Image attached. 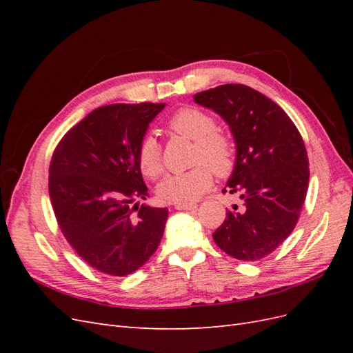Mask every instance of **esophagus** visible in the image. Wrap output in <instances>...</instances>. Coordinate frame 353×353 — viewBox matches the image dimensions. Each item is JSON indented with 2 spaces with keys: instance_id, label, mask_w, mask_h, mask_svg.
Masks as SVG:
<instances>
[{
  "instance_id": "34e87169",
  "label": "esophagus",
  "mask_w": 353,
  "mask_h": 353,
  "mask_svg": "<svg viewBox=\"0 0 353 353\" xmlns=\"http://www.w3.org/2000/svg\"><path fill=\"white\" fill-rule=\"evenodd\" d=\"M196 208H197L196 203H181V205H175V209L178 210H191Z\"/></svg>"
}]
</instances>
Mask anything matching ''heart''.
Returning <instances> with one entry per match:
<instances>
[{
    "mask_svg": "<svg viewBox=\"0 0 353 353\" xmlns=\"http://www.w3.org/2000/svg\"><path fill=\"white\" fill-rule=\"evenodd\" d=\"M168 128L194 141L193 169L170 174L157 187V194L166 203H191L213 184V174L227 176L236 166L237 148L232 137L216 130L212 114L197 108H181L169 117ZM137 165L141 174L156 179L163 170L162 152L153 135H145L137 148Z\"/></svg>",
    "mask_w": 353,
    "mask_h": 353,
    "instance_id": "obj_1",
    "label": "heart"
}]
</instances>
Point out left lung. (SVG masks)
I'll list each match as a JSON object with an SVG mask.
<instances>
[{
	"mask_svg": "<svg viewBox=\"0 0 353 353\" xmlns=\"http://www.w3.org/2000/svg\"><path fill=\"white\" fill-rule=\"evenodd\" d=\"M194 101L223 117L237 145L236 168L223 193L241 194L212 234L227 254L259 261L294 230L309 183V162L301 132L279 104L248 85L225 83L201 91Z\"/></svg>",
	"mask_w": 353,
	"mask_h": 353,
	"instance_id": "1",
	"label": "left lung"
}]
</instances>
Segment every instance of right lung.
Listing matches in <instances>:
<instances>
[{
	"instance_id": "1",
	"label": "right lung",
	"mask_w": 353,
	"mask_h": 353,
	"mask_svg": "<svg viewBox=\"0 0 353 353\" xmlns=\"http://www.w3.org/2000/svg\"><path fill=\"white\" fill-rule=\"evenodd\" d=\"M163 103L109 104L65 134L50 162L48 193L63 236L90 266L123 276L150 259L162 240L166 208L148 197L137 148Z\"/></svg>"
}]
</instances>
